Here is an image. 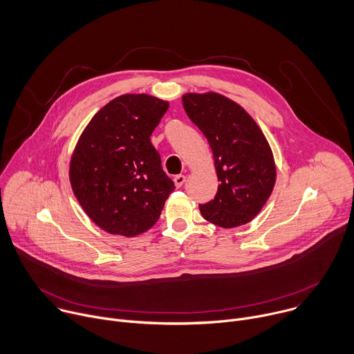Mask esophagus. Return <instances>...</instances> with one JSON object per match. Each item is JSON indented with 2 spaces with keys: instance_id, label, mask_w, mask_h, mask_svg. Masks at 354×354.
<instances>
[{
  "instance_id": "obj_1",
  "label": "esophagus",
  "mask_w": 354,
  "mask_h": 354,
  "mask_svg": "<svg viewBox=\"0 0 354 354\" xmlns=\"http://www.w3.org/2000/svg\"><path fill=\"white\" fill-rule=\"evenodd\" d=\"M174 182H175V186H176V187H182L183 183L186 182V176H185V175H176V176L174 178Z\"/></svg>"
}]
</instances>
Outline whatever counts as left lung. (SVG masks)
Wrapping results in <instances>:
<instances>
[{
	"mask_svg": "<svg viewBox=\"0 0 354 354\" xmlns=\"http://www.w3.org/2000/svg\"><path fill=\"white\" fill-rule=\"evenodd\" d=\"M182 102L210 142L220 180L214 198L198 206L201 216L223 228L249 223L265 206L276 182L266 137L238 104L220 93H186Z\"/></svg>",
	"mask_w": 354,
	"mask_h": 354,
	"instance_id": "left-lung-1",
	"label": "left lung"
}]
</instances>
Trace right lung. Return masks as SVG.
<instances>
[{
    "label": "right lung",
    "mask_w": 354,
    "mask_h": 354,
    "mask_svg": "<svg viewBox=\"0 0 354 354\" xmlns=\"http://www.w3.org/2000/svg\"><path fill=\"white\" fill-rule=\"evenodd\" d=\"M168 102L145 93L115 97L81 134L70 182L88 217L111 234L136 236L153 227L175 185L149 136Z\"/></svg>",
    "instance_id": "right-lung-1"
}]
</instances>
